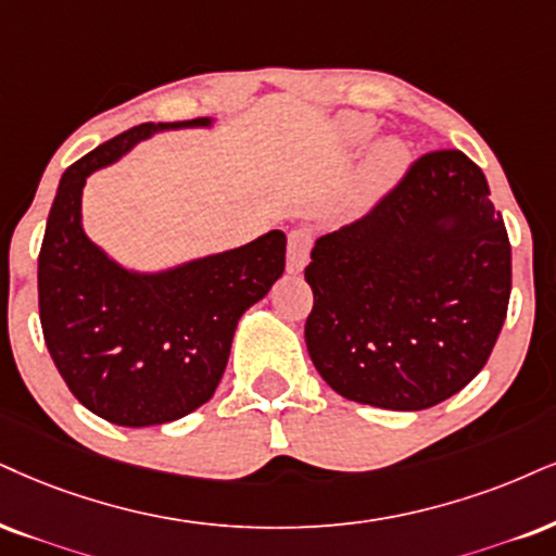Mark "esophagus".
Listing matches in <instances>:
<instances>
[{
	"label": "esophagus",
	"mask_w": 556,
	"mask_h": 556,
	"mask_svg": "<svg viewBox=\"0 0 556 556\" xmlns=\"http://www.w3.org/2000/svg\"><path fill=\"white\" fill-rule=\"evenodd\" d=\"M309 250H312V235L304 229H293L289 235V273L304 270L306 260H309Z\"/></svg>",
	"instance_id": "obj_1"
}]
</instances>
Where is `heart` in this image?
<instances>
[{"instance_id": "obj_1", "label": "heart", "mask_w": 556, "mask_h": 556, "mask_svg": "<svg viewBox=\"0 0 556 556\" xmlns=\"http://www.w3.org/2000/svg\"><path fill=\"white\" fill-rule=\"evenodd\" d=\"M340 131L348 143L358 147V143L371 139L374 123L363 118V115H348L340 123ZM404 160H407V154H404V147L396 139H383L381 143H376L366 164V188L376 193V190H383L389 182H394L404 169Z\"/></svg>"}]
</instances>
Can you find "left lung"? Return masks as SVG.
<instances>
[{
  "mask_svg": "<svg viewBox=\"0 0 556 556\" xmlns=\"http://www.w3.org/2000/svg\"><path fill=\"white\" fill-rule=\"evenodd\" d=\"M304 338L345 400L415 413L488 363L510 299V242L482 169L458 149L409 164L366 216L317 239Z\"/></svg>",
  "mask_w": 556,
  "mask_h": 556,
  "instance_id": "1",
  "label": "left lung"
}]
</instances>
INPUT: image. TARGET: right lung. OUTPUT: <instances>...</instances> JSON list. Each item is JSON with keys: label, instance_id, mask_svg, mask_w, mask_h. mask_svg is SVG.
Returning <instances> with one entry per match:
<instances>
[{"label": "right lung", "instance_id": "1", "mask_svg": "<svg viewBox=\"0 0 556 556\" xmlns=\"http://www.w3.org/2000/svg\"><path fill=\"white\" fill-rule=\"evenodd\" d=\"M214 118L141 123L100 143L61 177L38 255L46 348L68 392L102 420L147 428L180 420L214 396L242 314L283 276L286 235L136 273L81 229V188L152 134Z\"/></svg>", "mask_w": 556, "mask_h": 556}]
</instances>
